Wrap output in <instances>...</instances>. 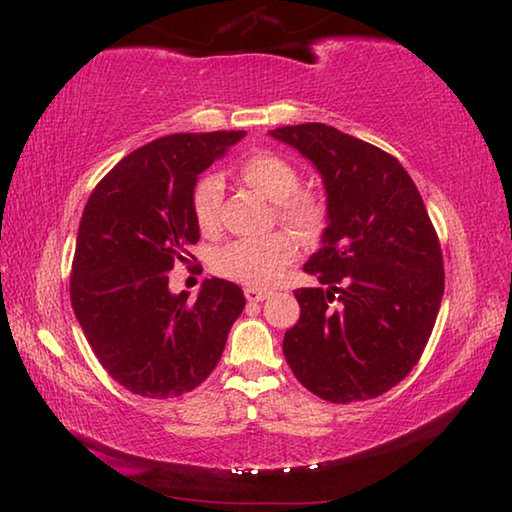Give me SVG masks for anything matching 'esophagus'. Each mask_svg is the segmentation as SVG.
Wrapping results in <instances>:
<instances>
[{
  "label": "esophagus",
  "instance_id": "34e87169",
  "mask_svg": "<svg viewBox=\"0 0 512 512\" xmlns=\"http://www.w3.org/2000/svg\"><path fill=\"white\" fill-rule=\"evenodd\" d=\"M244 293H246L248 302H262L268 296L266 289H257V287H248V289H244Z\"/></svg>",
  "mask_w": 512,
  "mask_h": 512
}]
</instances>
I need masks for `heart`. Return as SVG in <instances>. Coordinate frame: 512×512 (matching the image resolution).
Segmentation results:
<instances>
[{
    "label": "heart",
    "mask_w": 512,
    "mask_h": 512,
    "mask_svg": "<svg viewBox=\"0 0 512 512\" xmlns=\"http://www.w3.org/2000/svg\"><path fill=\"white\" fill-rule=\"evenodd\" d=\"M241 178L248 187L277 203V219L296 235L311 239L320 235L327 221L325 198L300 187V173L293 164L277 153H255L241 164ZM223 183L219 176L198 180L192 196L194 219L205 235H214L221 225ZM298 244L289 232H273L259 239H237L216 250L214 271L225 280L248 284V287H268L282 275Z\"/></svg>",
    "instance_id": "1"
}]
</instances>
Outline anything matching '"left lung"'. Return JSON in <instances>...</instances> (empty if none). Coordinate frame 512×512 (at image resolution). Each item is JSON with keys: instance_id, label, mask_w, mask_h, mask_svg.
I'll use <instances>...</instances> for the list:
<instances>
[{"instance_id": "1", "label": "left lung", "mask_w": 512, "mask_h": 512, "mask_svg": "<svg viewBox=\"0 0 512 512\" xmlns=\"http://www.w3.org/2000/svg\"><path fill=\"white\" fill-rule=\"evenodd\" d=\"M271 135L318 169L329 221L305 264L329 289L296 291L300 318L284 334V357L320 400H372L409 375L436 325L445 291L438 235L391 153L327 124Z\"/></svg>"}]
</instances>
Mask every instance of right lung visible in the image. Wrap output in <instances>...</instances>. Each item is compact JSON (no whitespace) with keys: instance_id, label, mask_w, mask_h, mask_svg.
<instances>
[{"instance_id":"right-lung-1","label":"right lung","mask_w":512,"mask_h":512,"mask_svg":"<svg viewBox=\"0 0 512 512\" xmlns=\"http://www.w3.org/2000/svg\"><path fill=\"white\" fill-rule=\"evenodd\" d=\"M244 131L176 133L128 153L85 205L69 296L94 357L142 397L194 391L219 363L246 307L228 280H205L196 302L173 296L169 271L198 241L196 180Z\"/></svg>"}]
</instances>
